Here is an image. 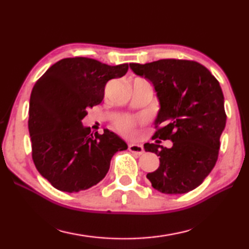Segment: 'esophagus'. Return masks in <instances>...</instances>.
<instances>
[{
	"label": "esophagus",
	"mask_w": 249,
	"mask_h": 249,
	"mask_svg": "<svg viewBox=\"0 0 249 249\" xmlns=\"http://www.w3.org/2000/svg\"><path fill=\"white\" fill-rule=\"evenodd\" d=\"M128 149L129 151H132V153L136 154V155H142L144 154V148H142V146L140 144H129L128 145Z\"/></svg>",
	"instance_id": "34e87169"
}]
</instances>
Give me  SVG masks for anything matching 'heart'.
Wrapping results in <instances>:
<instances>
[{
  "label": "heart",
  "mask_w": 249,
  "mask_h": 249,
  "mask_svg": "<svg viewBox=\"0 0 249 249\" xmlns=\"http://www.w3.org/2000/svg\"><path fill=\"white\" fill-rule=\"evenodd\" d=\"M116 128L125 135H132L134 133V123L129 119H121L116 122Z\"/></svg>",
  "instance_id": "obj_1"
}]
</instances>
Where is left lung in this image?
<instances>
[{"instance_id": "obj_1", "label": "left lung", "mask_w": 249, "mask_h": 249, "mask_svg": "<svg viewBox=\"0 0 249 249\" xmlns=\"http://www.w3.org/2000/svg\"><path fill=\"white\" fill-rule=\"evenodd\" d=\"M135 74L153 83L160 108L155 133L169 140L167 148L146 142L159 156V167L147 174L153 188L166 195H182L203 182L215 166L220 137L225 128L224 96L217 80L199 62L161 59L129 64Z\"/></svg>"}]
</instances>
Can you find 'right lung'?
I'll return each instance as SVG.
<instances>
[{
	"instance_id": "1",
	"label": "right lung",
	"mask_w": 249,
	"mask_h": 249,
	"mask_svg": "<svg viewBox=\"0 0 249 249\" xmlns=\"http://www.w3.org/2000/svg\"><path fill=\"white\" fill-rule=\"evenodd\" d=\"M127 70V64L65 58L37 80L28 111L32 156L53 188L72 193L93 187L107 176L113 155L127 149L111 130L93 135L82 125L88 109L102 102L108 80L123 77Z\"/></svg>"
}]
</instances>
